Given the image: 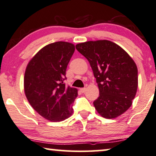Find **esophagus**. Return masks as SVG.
Masks as SVG:
<instances>
[{"instance_id":"obj_1","label":"esophagus","mask_w":156,"mask_h":156,"mask_svg":"<svg viewBox=\"0 0 156 156\" xmlns=\"http://www.w3.org/2000/svg\"><path fill=\"white\" fill-rule=\"evenodd\" d=\"M80 91H81V93H85V91H86V88H85V87H83V88H80Z\"/></svg>"}]
</instances>
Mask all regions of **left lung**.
<instances>
[{
	"instance_id": "1",
	"label": "left lung",
	"mask_w": 156,
	"mask_h": 156,
	"mask_svg": "<svg viewBox=\"0 0 156 156\" xmlns=\"http://www.w3.org/2000/svg\"><path fill=\"white\" fill-rule=\"evenodd\" d=\"M76 49L89 61L100 96L93 104L99 115L114 119L132 105L138 88V69L131 57L109 40L88 41Z\"/></svg>"
}]
</instances>
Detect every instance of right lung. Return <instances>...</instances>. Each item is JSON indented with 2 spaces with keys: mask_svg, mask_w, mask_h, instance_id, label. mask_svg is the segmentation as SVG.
Listing matches in <instances>:
<instances>
[{
  "mask_svg": "<svg viewBox=\"0 0 156 156\" xmlns=\"http://www.w3.org/2000/svg\"><path fill=\"white\" fill-rule=\"evenodd\" d=\"M75 46L66 41L49 44L35 54L26 68V98L39 115L51 122H61L73 114L72 103L78 90L63 83Z\"/></svg>",
  "mask_w": 156,
  "mask_h": 156,
  "instance_id": "1",
  "label": "right lung"
}]
</instances>
